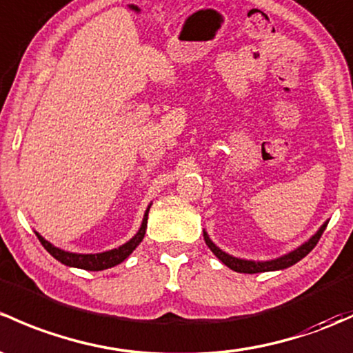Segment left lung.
Listing matches in <instances>:
<instances>
[{
    "label": "left lung",
    "mask_w": 353,
    "mask_h": 353,
    "mask_svg": "<svg viewBox=\"0 0 353 353\" xmlns=\"http://www.w3.org/2000/svg\"><path fill=\"white\" fill-rule=\"evenodd\" d=\"M326 225H328V221H325V223L320 226V230H318V232L314 233V235L311 236L307 242L299 245L298 248H294L292 252H289V254H285V255H281V257H277V259H270V261H247V259L233 257V255L226 254V252L221 250L220 247H216V245L211 242L210 235H208L206 232H203V236H205V242L208 247H210V250L213 252V254L216 255V257L220 259V261L223 262L226 267H230V269L235 270V272L257 274V272H270V270L288 269V267L294 265L296 262L301 261L303 257H306V255L310 254L314 247H316L318 240H320V236L323 235Z\"/></svg>",
    "instance_id": "left-lung-1"
}]
</instances>
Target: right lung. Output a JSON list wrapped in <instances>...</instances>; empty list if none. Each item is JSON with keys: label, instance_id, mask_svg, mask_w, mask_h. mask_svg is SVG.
Instances as JSON below:
<instances>
[{"label": "right lung", "instance_id": "right-lung-1", "mask_svg": "<svg viewBox=\"0 0 353 353\" xmlns=\"http://www.w3.org/2000/svg\"><path fill=\"white\" fill-rule=\"evenodd\" d=\"M152 205V203H150ZM150 205L145 210V214H143L142 225H140L139 232L128 240L127 243L120 245L118 248H113V250H106L101 252V254H76V252H65L62 248L55 247L50 242H47L40 233H37L39 236L40 243L43 245L47 252L52 255L54 259H57L59 262H62L64 265L69 267H77V269H84V270H105L110 269V267H114L125 261L137 247H139L140 242L145 236V230H147V220H148V210H150Z\"/></svg>", "mask_w": 353, "mask_h": 353}]
</instances>
